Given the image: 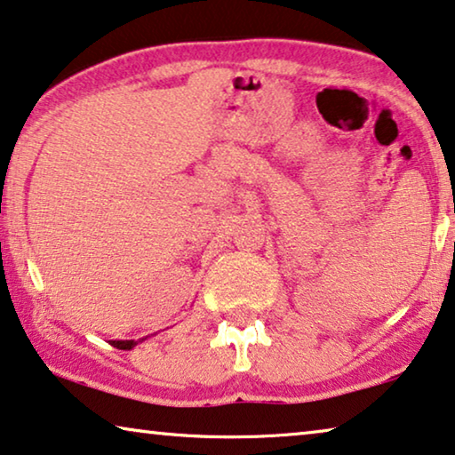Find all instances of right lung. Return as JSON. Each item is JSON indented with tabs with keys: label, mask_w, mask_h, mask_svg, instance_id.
Here are the masks:
<instances>
[{
	"label": "right lung",
	"mask_w": 455,
	"mask_h": 455,
	"mask_svg": "<svg viewBox=\"0 0 455 455\" xmlns=\"http://www.w3.org/2000/svg\"><path fill=\"white\" fill-rule=\"evenodd\" d=\"M112 345L118 349H132L134 345H137V341H112Z\"/></svg>",
	"instance_id": "1"
}]
</instances>
